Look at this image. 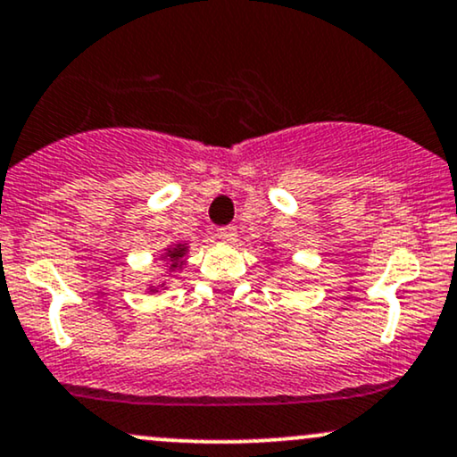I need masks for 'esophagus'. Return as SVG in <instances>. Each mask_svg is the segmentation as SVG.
<instances>
[{"instance_id": "34e87169", "label": "esophagus", "mask_w": 457, "mask_h": 457, "mask_svg": "<svg viewBox=\"0 0 457 457\" xmlns=\"http://www.w3.org/2000/svg\"><path fill=\"white\" fill-rule=\"evenodd\" d=\"M219 240H223V243H232L236 238V228L234 225H223V228H217V232H214Z\"/></svg>"}]
</instances>
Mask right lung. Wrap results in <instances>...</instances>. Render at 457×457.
Listing matches in <instances>:
<instances>
[{"label": "right lung", "instance_id": "right-lung-1", "mask_svg": "<svg viewBox=\"0 0 457 457\" xmlns=\"http://www.w3.org/2000/svg\"><path fill=\"white\" fill-rule=\"evenodd\" d=\"M185 251H187L185 245H178V246H174V249L167 251V258L171 260V269H178V260L185 255Z\"/></svg>", "mask_w": 457, "mask_h": 457}]
</instances>
